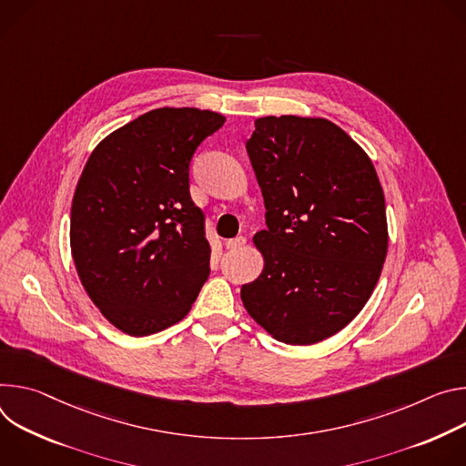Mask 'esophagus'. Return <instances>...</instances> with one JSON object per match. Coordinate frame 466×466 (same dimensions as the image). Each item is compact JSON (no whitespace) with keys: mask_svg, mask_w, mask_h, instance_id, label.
Listing matches in <instances>:
<instances>
[{"mask_svg":"<svg viewBox=\"0 0 466 466\" xmlns=\"http://www.w3.org/2000/svg\"><path fill=\"white\" fill-rule=\"evenodd\" d=\"M244 244H246V237H242V235L226 240V248H228V249H238V248H242Z\"/></svg>","mask_w":466,"mask_h":466,"instance_id":"1","label":"esophagus"}]
</instances>
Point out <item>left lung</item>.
<instances>
[{
	"mask_svg": "<svg viewBox=\"0 0 466 466\" xmlns=\"http://www.w3.org/2000/svg\"><path fill=\"white\" fill-rule=\"evenodd\" d=\"M246 151L267 229L253 237L265 268L242 285V303L279 342H320L357 317L380 279L389 237L378 174L324 118H257Z\"/></svg>",
	"mask_w": 466,
	"mask_h": 466,
	"instance_id": "obj_1",
	"label": "left lung"
}]
</instances>
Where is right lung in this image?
<instances>
[{
	"mask_svg": "<svg viewBox=\"0 0 466 466\" xmlns=\"http://www.w3.org/2000/svg\"><path fill=\"white\" fill-rule=\"evenodd\" d=\"M224 122L213 111L155 109L103 138L85 165L72 201L74 263L101 315L131 337L179 322L209 278L188 170Z\"/></svg>",
	"mask_w": 466,
	"mask_h": 466,
	"instance_id": "add662e5",
	"label": "right lung"
}]
</instances>
